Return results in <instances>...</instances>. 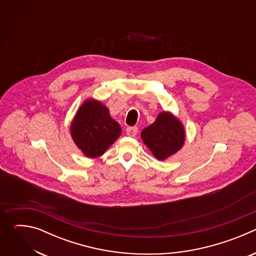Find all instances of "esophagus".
Wrapping results in <instances>:
<instances>
[{"label": "esophagus", "instance_id": "34e87169", "mask_svg": "<svg viewBox=\"0 0 256 256\" xmlns=\"http://www.w3.org/2000/svg\"><path fill=\"white\" fill-rule=\"evenodd\" d=\"M138 134V128L136 126H128L126 128V134L130 136H134Z\"/></svg>", "mask_w": 256, "mask_h": 256}]
</instances>
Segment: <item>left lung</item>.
Listing matches in <instances>:
<instances>
[{"mask_svg": "<svg viewBox=\"0 0 256 256\" xmlns=\"http://www.w3.org/2000/svg\"><path fill=\"white\" fill-rule=\"evenodd\" d=\"M142 138L158 160L175 154L184 142V130L181 122L171 114L162 112L154 124L142 130Z\"/></svg>", "mask_w": 256, "mask_h": 256, "instance_id": "left-lung-1", "label": "left lung"}]
</instances>
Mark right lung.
Segmentation results:
<instances>
[{"label":"right lung","mask_w":256,"mask_h":256,"mask_svg":"<svg viewBox=\"0 0 256 256\" xmlns=\"http://www.w3.org/2000/svg\"><path fill=\"white\" fill-rule=\"evenodd\" d=\"M70 134L82 152L90 158L101 156L120 136V126L98 101L88 100L72 122Z\"/></svg>","instance_id":"right-lung-1"}]
</instances>
